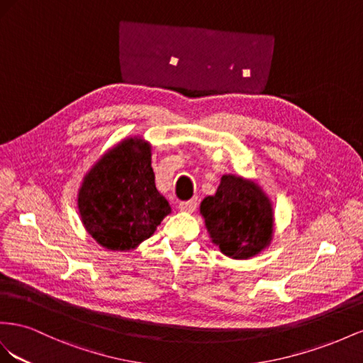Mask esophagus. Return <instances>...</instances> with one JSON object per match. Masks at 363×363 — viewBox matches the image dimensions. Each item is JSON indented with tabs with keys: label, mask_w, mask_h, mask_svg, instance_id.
<instances>
[{
	"label": "esophagus",
	"mask_w": 363,
	"mask_h": 363,
	"mask_svg": "<svg viewBox=\"0 0 363 363\" xmlns=\"http://www.w3.org/2000/svg\"><path fill=\"white\" fill-rule=\"evenodd\" d=\"M198 208V199H191V201H185L179 203V210L185 213H193Z\"/></svg>",
	"instance_id": "1"
}]
</instances>
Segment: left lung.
<instances>
[{
  "label": "left lung",
  "mask_w": 363,
  "mask_h": 363,
  "mask_svg": "<svg viewBox=\"0 0 363 363\" xmlns=\"http://www.w3.org/2000/svg\"><path fill=\"white\" fill-rule=\"evenodd\" d=\"M201 214L211 242L235 260L260 254L274 237L272 202L242 176L223 174L216 194L201 202Z\"/></svg>",
  "instance_id": "8db88e82"
}]
</instances>
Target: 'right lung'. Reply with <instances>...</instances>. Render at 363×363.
Returning a JSON list of instances; mask_svg holds the SVG:
<instances>
[{
	"label": "right lung",
	"mask_w": 363,
	"mask_h": 363,
	"mask_svg": "<svg viewBox=\"0 0 363 363\" xmlns=\"http://www.w3.org/2000/svg\"><path fill=\"white\" fill-rule=\"evenodd\" d=\"M82 223L109 251H130L172 208L157 190L152 146L140 137L109 149L85 174L77 194Z\"/></svg>",
	"instance_id": "right-lung-1"
}]
</instances>
